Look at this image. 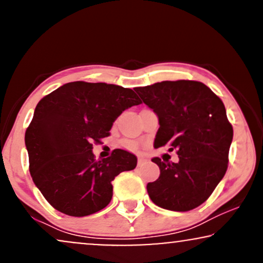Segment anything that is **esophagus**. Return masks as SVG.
I'll use <instances>...</instances> for the list:
<instances>
[{"instance_id": "1", "label": "esophagus", "mask_w": 263, "mask_h": 263, "mask_svg": "<svg viewBox=\"0 0 263 263\" xmlns=\"http://www.w3.org/2000/svg\"><path fill=\"white\" fill-rule=\"evenodd\" d=\"M147 160L145 157H139L138 159V166H143L144 163H146Z\"/></svg>"}]
</instances>
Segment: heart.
I'll return each instance as SVG.
<instances>
[{"label":"heart","instance_id":"obj_1","mask_svg":"<svg viewBox=\"0 0 263 263\" xmlns=\"http://www.w3.org/2000/svg\"><path fill=\"white\" fill-rule=\"evenodd\" d=\"M126 146H128V147H130V149H134V147H135V145L133 144V143H128V144H126Z\"/></svg>","mask_w":263,"mask_h":263}]
</instances>
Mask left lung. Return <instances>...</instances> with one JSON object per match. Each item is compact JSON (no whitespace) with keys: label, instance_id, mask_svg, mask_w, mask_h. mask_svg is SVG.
Returning <instances> with one entry per match:
<instances>
[{"label":"left lung","instance_id":"1","mask_svg":"<svg viewBox=\"0 0 263 263\" xmlns=\"http://www.w3.org/2000/svg\"><path fill=\"white\" fill-rule=\"evenodd\" d=\"M156 113L160 128L154 146L177 150L178 162L151 161L160 167L147 183L150 199L174 212H187L204 203L223 180L233 141V126L224 103L198 81H162L135 88Z\"/></svg>","mask_w":263,"mask_h":263}]
</instances>
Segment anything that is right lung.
<instances>
[{"label": "right lung", "instance_id": "right-lung-1", "mask_svg": "<svg viewBox=\"0 0 263 263\" xmlns=\"http://www.w3.org/2000/svg\"><path fill=\"white\" fill-rule=\"evenodd\" d=\"M141 101L130 88L98 82L65 83L36 104L26 147L34 184L59 212L86 217L109 204L112 181L137 166L134 154L116 149L96 160L93 144L125 109Z\"/></svg>", "mask_w": 263, "mask_h": 263}]
</instances>
